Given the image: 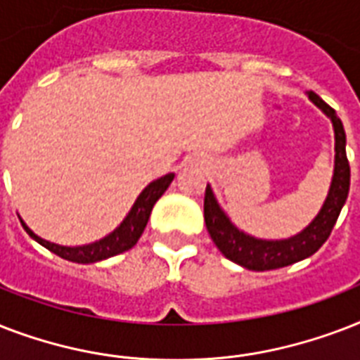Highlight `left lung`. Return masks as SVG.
Returning <instances> with one entry per match:
<instances>
[{
	"instance_id": "8db88e82",
	"label": "left lung",
	"mask_w": 360,
	"mask_h": 360,
	"mask_svg": "<svg viewBox=\"0 0 360 360\" xmlns=\"http://www.w3.org/2000/svg\"><path fill=\"white\" fill-rule=\"evenodd\" d=\"M308 98L323 112L333 123L335 130V169L330 179L329 192L323 205L314 217L312 222L295 236L288 239H259L246 231L239 230L226 211L220 207L211 185L205 188V202H203V217L205 226L213 243L230 262L250 271H271V269L288 267L291 263L301 262L310 257L314 252L321 248L329 239L335 228L338 214L347 200L349 192V162L346 157V130L340 117L323 103L314 91L308 93Z\"/></svg>"
}]
</instances>
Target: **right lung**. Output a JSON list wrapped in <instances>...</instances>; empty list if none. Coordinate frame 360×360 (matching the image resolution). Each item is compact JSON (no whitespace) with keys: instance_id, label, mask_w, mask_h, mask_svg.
Instances as JSON below:
<instances>
[{"instance_id":"obj_1","label":"right lung","mask_w":360,"mask_h":360,"mask_svg":"<svg viewBox=\"0 0 360 360\" xmlns=\"http://www.w3.org/2000/svg\"><path fill=\"white\" fill-rule=\"evenodd\" d=\"M175 174H166L160 179L151 181L149 185L140 192V196L136 198L134 205L130 207V211L127 213V217L123 219L117 228H115L112 233H108L103 239L95 240V243H89V245H80V246H63L56 245V243H50V240L42 239L31 230L30 226L25 224L24 220L20 219L24 230L30 233L31 239H35L39 245H42L44 248H48L53 254H58L59 257H63L67 262L75 263H95L103 262V259H108L112 256H117L121 252L130 250L132 246L138 243V239L141 237L143 230H146L147 220L151 217L153 205L158 202V198L162 196L164 192L168 191V186L172 185Z\"/></svg>"}]
</instances>
